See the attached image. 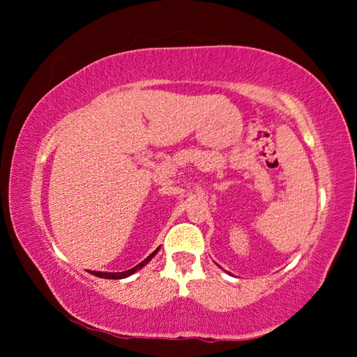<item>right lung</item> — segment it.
I'll list each match as a JSON object with an SVG mask.
<instances>
[{
	"label": "right lung",
	"mask_w": 357,
	"mask_h": 357,
	"mask_svg": "<svg viewBox=\"0 0 357 357\" xmlns=\"http://www.w3.org/2000/svg\"><path fill=\"white\" fill-rule=\"evenodd\" d=\"M157 252H159V249H155L153 253H151V255H149L146 259H143L142 263H138V264L135 266V268H132V269H129V271H124V273H99V271H91V274L98 275V277H104V279H113V280H118V279H126V277H129V275L134 274L135 271L142 269L143 266H146V264H148V261H149V259L153 258Z\"/></svg>",
	"instance_id": "obj_1"
}]
</instances>
